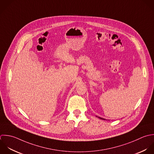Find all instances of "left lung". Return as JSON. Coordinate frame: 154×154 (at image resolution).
<instances>
[{
  "label": "left lung",
  "instance_id": "obj_1",
  "mask_svg": "<svg viewBox=\"0 0 154 154\" xmlns=\"http://www.w3.org/2000/svg\"><path fill=\"white\" fill-rule=\"evenodd\" d=\"M98 118H100V119H103V120H105L104 119H103V118H100V117H98Z\"/></svg>",
  "mask_w": 154,
  "mask_h": 154
}]
</instances>
